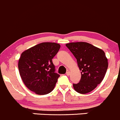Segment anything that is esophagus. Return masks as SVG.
Listing matches in <instances>:
<instances>
[{"mask_svg": "<svg viewBox=\"0 0 120 120\" xmlns=\"http://www.w3.org/2000/svg\"><path fill=\"white\" fill-rule=\"evenodd\" d=\"M70 71H67V73H66V75H70Z\"/></svg>", "mask_w": 120, "mask_h": 120, "instance_id": "esophagus-1", "label": "esophagus"}]
</instances>
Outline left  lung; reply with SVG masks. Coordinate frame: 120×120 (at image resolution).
I'll return each mask as SVG.
<instances>
[{
    "instance_id": "1",
    "label": "left lung",
    "mask_w": 120,
    "mask_h": 120,
    "mask_svg": "<svg viewBox=\"0 0 120 120\" xmlns=\"http://www.w3.org/2000/svg\"><path fill=\"white\" fill-rule=\"evenodd\" d=\"M77 59L81 77L79 83L73 84L77 92L87 94L93 91L104 79L108 68V60L101 49L86 42L66 44Z\"/></svg>"
}]
</instances>
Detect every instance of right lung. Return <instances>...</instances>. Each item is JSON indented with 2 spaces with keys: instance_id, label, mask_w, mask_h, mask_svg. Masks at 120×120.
Returning <instances> with one entry per match:
<instances>
[{
  "instance_id": "1",
  "label": "right lung",
  "mask_w": 120,
  "mask_h": 120,
  "mask_svg": "<svg viewBox=\"0 0 120 120\" xmlns=\"http://www.w3.org/2000/svg\"><path fill=\"white\" fill-rule=\"evenodd\" d=\"M60 48L56 43H41L21 54L18 63L20 75L26 86L37 94H47L55 87L60 75L55 73L52 59Z\"/></svg>"
}]
</instances>
